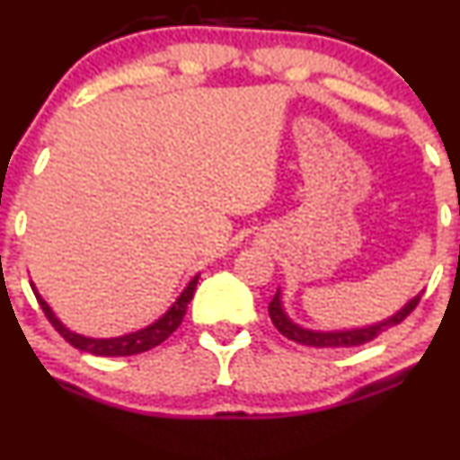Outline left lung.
I'll return each instance as SVG.
<instances>
[{"instance_id":"1","label":"left lung","mask_w":460,"mask_h":460,"mask_svg":"<svg viewBox=\"0 0 460 460\" xmlns=\"http://www.w3.org/2000/svg\"><path fill=\"white\" fill-rule=\"evenodd\" d=\"M420 295H416L411 302L404 304V306L400 308L395 315H391L389 320L380 322V324H374V326H365V329H351V331H326L324 333V331L302 329V326H297L295 322H290L288 315L284 313V308H281L279 290L275 293L272 302L268 304V313H270V320L272 324L277 326V331H279L281 335H286L288 340H293V342L306 344V347H315V349H349V347H360V344L371 342V340L378 338V335L389 329V326L400 324V322H402L404 317L418 306Z\"/></svg>"}]
</instances>
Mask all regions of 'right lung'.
Listing matches in <instances>:
<instances>
[{
    "instance_id": "obj_1",
    "label": "right lung",
    "mask_w": 460,
    "mask_h": 460,
    "mask_svg": "<svg viewBox=\"0 0 460 460\" xmlns=\"http://www.w3.org/2000/svg\"><path fill=\"white\" fill-rule=\"evenodd\" d=\"M197 284H199V275L192 277V281L185 286V290L181 293V297L172 304L170 311H167L161 320H156L154 324H149L147 329H140V331H136V333L120 335V338H109V340L84 338V335H77V333H74V331L66 329V326L62 324L56 315H53V311L49 308V304L40 297V293L35 290V286L33 284L31 286H33V293H35V297H38L40 306H42L44 315L49 317V322L53 324V329H56L58 333H60L62 338L71 344V347L91 353V356L118 358V356H136V353L149 351V349H154V347H158L161 342H165V340L170 338L176 329H179L181 322H183V315H185V311H188V304L192 302Z\"/></svg>"
}]
</instances>
